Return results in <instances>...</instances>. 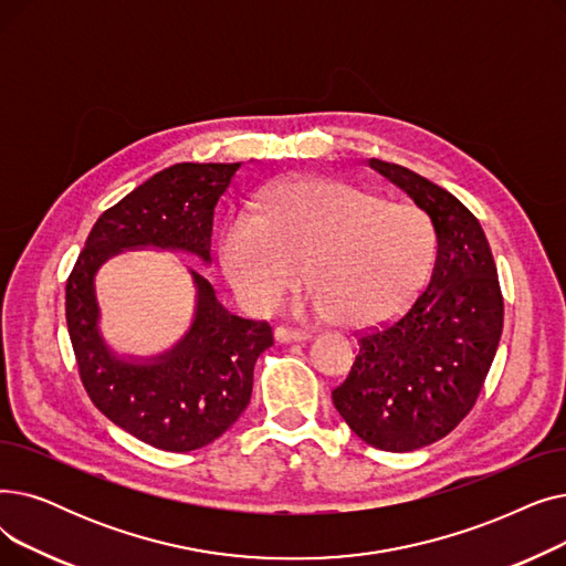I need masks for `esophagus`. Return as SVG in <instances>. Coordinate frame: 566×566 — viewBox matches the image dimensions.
I'll return each mask as SVG.
<instances>
[{
	"label": "esophagus",
	"mask_w": 566,
	"mask_h": 566,
	"mask_svg": "<svg viewBox=\"0 0 566 566\" xmlns=\"http://www.w3.org/2000/svg\"><path fill=\"white\" fill-rule=\"evenodd\" d=\"M274 338H276L279 343H297V340H306L308 334L302 332V329H294V327L281 325V327L274 329Z\"/></svg>",
	"instance_id": "obj_1"
}]
</instances>
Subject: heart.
Returning <instances> with one entry per match:
<instances>
[{
  "label": "heart",
  "mask_w": 566,
  "mask_h": 566,
  "mask_svg": "<svg viewBox=\"0 0 566 566\" xmlns=\"http://www.w3.org/2000/svg\"><path fill=\"white\" fill-rule=\"evenodd\" d=\"M232 217L219 241L234 292L255 311L276 308L300 283L308 306L338 325L368 327L406 308L436 258L428 217L412 205L332 179H290Z\"/></svg>",
  "instance_id": "b5f03b06"
}]
</instances>
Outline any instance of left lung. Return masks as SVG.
Wrapping results in <instances>:
<instances>
[{
    "mask_svg": "<svg viewBox=\"0 0 566 566\" xmlns=\"http://www.w3.org/2000/svg\"><path fill=\"white\" fill-rule=\"evenodd\" d=\"M368 166L428 213L438 255L419 297L359 334L353 368L332 398L366 444L400 453L442 440L470 415L495 359L504 300L489 239L459 198L387 160Z\"/></svg>",
    "mask_w": 566,
    "mask_h": 566,
    "instance_id": "8db88e82",
    "label": "left lung"
}]
</instances>
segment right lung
Segmentation results:
<instances>
[{
	"instance_id": "right-lung-1",
	"label": "right lung",
	"mask_w": 566,
	"mask_h": 566,
	"mask_svg": "<svg viewBox=\"0 0 566 566\" xmlns=\"http://www.w3.org/2000/svg\"><path fill=\"white\" fill-rule=\"evenodd\" d=\"M241 164H177L154 175L94 223L66 281V325L80 380L94 406L156 449L186 453L221 438L247 410L253 366L272 327L226 311L198 272V308L172 353L151 364L117 359L98 334L94 274L113 253L158 247L209 262L213 209Z\"/></svg>"
}]
</instances>
